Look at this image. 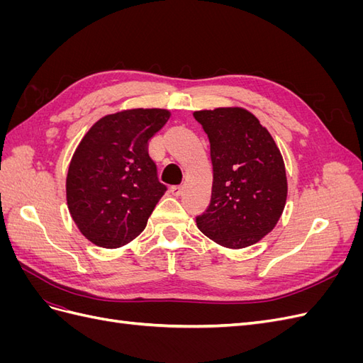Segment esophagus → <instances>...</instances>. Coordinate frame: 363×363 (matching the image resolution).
Wrapping results in <instances>:
<instances>
[{
    "label": "esophagus",
    "instance_id": "obj_1",
    "mask_svg": "<svg viewBox=\"0 0 363 363\" xmlns=\"http://www.w3.org/2000/svg\"><path fill=\"white\" fill-rule=\"evenodd\" d=\"M171 192H172V195L179 196V195L183 192V186H182V184H174L172 188H171Z\"/></svg>",
    "mask_w": 363,
    "mask_h": 363
}]
</instances>
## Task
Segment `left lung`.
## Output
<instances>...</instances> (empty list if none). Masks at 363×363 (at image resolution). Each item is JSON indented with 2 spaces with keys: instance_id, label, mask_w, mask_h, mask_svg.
Instances as JSON below:
<instances>
[{
  "instance_id": "obj_1",
  "label": "left lung",
  "mask_w": 363,
  "mask_h": 363,
  "mask_svg": "<svg viewBox=\"0 0 363 363\" xmlns=\"http://www.w3.org/2000/svg\"><path fill=\"white\" fill-rule=\"evenodd\" d=\"M211 142L212 199L196 225L213 242L239 250L277 225L288 196L281 152L269 131L242 107L194 112Z\"/></svg>"
}]
</instances>
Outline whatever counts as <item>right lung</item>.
Instances as JSON below:
<instances>
[{
	"label": "right lung",
	"mask_w": 363,
	"mask_h": 363,
	"mask_svg": "<svg viewBox=\"0 0 363 363\" xmlns=\"http://www.w3.org/2000/svg\"><path fill=\"white\" fill-rule=\"evenodd\" d=\"M167 108H125L87 130L71 159L67 203L82 235L103 248H119L139 236L167 186L148 152V142L168 123Z\"/></svg>",
	"instance_id": "1"
}]
</instances>
